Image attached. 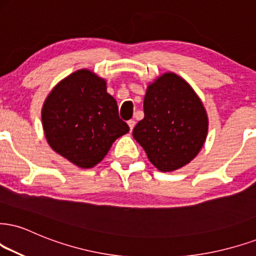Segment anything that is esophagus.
I'll return each mask as SVG.
<instances>
[{"mask_svg": "<svg viewBox=\"0 0 256 256\" xmlns=\"http://www.w3.org/2000/svg\"><path fill=\"white\" fill-rule=\"evenodd\" d=\"M128 126H129V129H130V132L133 130L134 127H135V121H134V120H129Z\"/></svg>", "mask_w": 256, "mask_h": 256, "instance_id": "1", "label": "esophagus"}]
</instances>
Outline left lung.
<instances>
[{"mask_svg": "<svg viewBox=\"0 0 256 256\" xmlns=\"http://www.w3.org/2000/svg\"><path fill=\"white\" fill-rule=\"evenodd\" d=\"M144 112L133 136L158 170L176 171L200 153L208 134V115L182 77L168 72L148 85Z\"/></svg>", "mask_w": 256, "mask_h": 256, "instance_id": "obj_1", "label": "left lung"}]
</instances>
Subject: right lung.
Wrapping results in <instances>:
<instances>
[{"label": "right lung", "mask_w": 256, "mask_h": 256, "mask_svg": "<svg viewBox=\"0 0 256 256\" xmlns=\"http://www.w3.org/2000/svg\"><path fill=\"white\" fill-rule=\"evenodd\" d=\"M47 142L54 152L82 167L100 162L116 138L129 132L106 82L82 68L59 82L41 110Z\"/></svg>", "instance_id": "1"}]
</instances>
